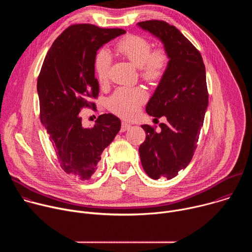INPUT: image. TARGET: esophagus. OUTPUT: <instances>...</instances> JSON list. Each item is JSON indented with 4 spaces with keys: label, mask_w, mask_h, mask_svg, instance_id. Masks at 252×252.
<instances>
[{
    "label": "esophagus",
    "mask_w": 252,
    "mask_h": 252,
    "mask_svg": "<svg viewBox=\"0 0 252 252\" xmlns=\"http://www.w3.org/2000/svg\"><path fill=\"white\" fill-rule=\"evenodd\" d=\"M131 126L130 124L126 123V122H122V126H121V131H126L127 129H129Z\"/></svg>",
    "instance_id": "esophagus-1"
}]
</instances>
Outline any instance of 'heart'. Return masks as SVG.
Returning <instances> with one entry per match:
<instances>
[{
	"label": "heart",
	"instance_id": "obj_1",
	"mask_svg": "<svg viewBox=\"0 0 252 252\" xmlns=\"http://www.w3.org/2000/svg\"><path fill=\"white\" fill-rule=\"evenodd\" d=\"M116 52L137 66L139 77L147 83H158L165 75L168 66V54L162 48L153 49L152 42L139 34H127L115 46ZM112 58L110 53L100 50L94 62L95 78L99 85H105L110 79ZM147 99V93L141 88H120L107 100L111 112L123 117L132 118L141 103Z\"/></svg>",
	"mask_w": 252,
	"mask_h": 252
}]
</instances>
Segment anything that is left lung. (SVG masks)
Instances as JSON below:
<instances>
[{
	"label": "left lung",
	"instance_id": "1",
	"mask_svg": "<svg viewBox=\"0 0 252 252\" xmlns=\"http://www.w3.org/2000/svg\"><path fill=\"white\" fill-rule=\"evenodd\" d=\"M158 38L168 54V66L147 104L159 130L142 125L147 136L139 147L141 165L153 179H171L190 162L208 104L205 66L198 50L174 26L164 21L137 23Z\"/></svg>",
	"mask_w": 252,
	"mask_h": 252
}]
</instances>
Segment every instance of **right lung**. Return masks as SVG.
<instances>
[{
    "label": "right lung",
    "instance_id": "right-lung-1",
    "mask_svg": "<svg viewBox=\"0 0 252 252\" xmlns=\"http://www.w3.org/2000/svg\"><path fill=\"white\" fill-rule=\"evenodd\" d=\"M123 29H102L92 24L66 28L50 48L38 78L40 119L61 167L81 181L97 169L100 155L121 129L113 114L100 115L94 126L84 127L81 110L93 107L99 92L94 62L102 45L125 33Z\"/></svg>",
    "mask_w": 252,
    "mask_h": 252
}]
</instances>
